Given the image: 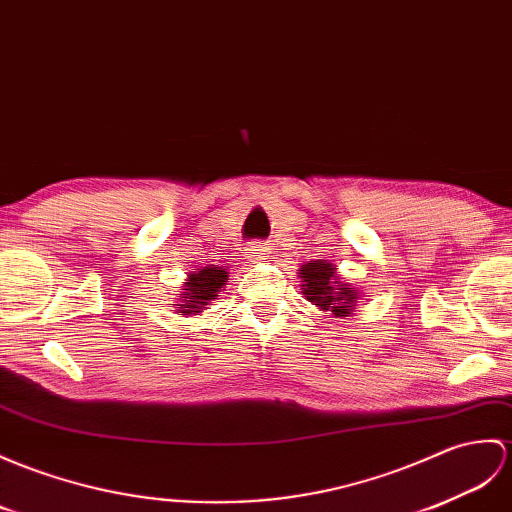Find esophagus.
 I'll use <instances>...</instances> for the list:
<instances>
[{"label": "esophagus", "mask_w": 512, "mask_h": 512, "mask_svg": "<svg viewBox=\"0 0 512 512\" xmlns=\"http://www.w3.org/2000/svg\"><path fill=\"white\" fill-rule=\"evenodd\" d=\"M268 251H270V248L266 244L255 242V244H248L246 246V257L251 259V261H259V259H266L268 257Z\"/></svg>", "instance_id": "34e87169"}]
</instances>
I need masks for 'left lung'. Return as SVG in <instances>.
Returning <instances> with one entry per match:
<instances>
[{
  "instance_id": "obj_1",
  "label": "left lung",
  "mask_w": 512,
  "mask_h": 512,
  "mask_svg": "<svg viewBox=\"0 0 512 512\" xmlns=\"http://www.w3.org/2000/svg\"><path fill=\"white\" fill-rule=\"evenodd\" d=\"M299 277L303 279V294L318 310L334 312V316H347L353 312L358 292L347 283L336 281V268L327 261H312L301 266Z\"/></svg>"
}]
</instances>
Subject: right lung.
<instances>
[{
  "label": "right lung",
  "mask_w": 512,
  "mask_h": 512,
  "mask_svg": "<svg viewBox=\"0 0 512 512\" xmlns=\"http://www.w3.org/2000/svg\"><path fill=\"white\" fill-rule=\"evenodd\" d=\"M222 285H227V270H222L218 266L202 268L194 272V275H189L178 314L189 316L202 312L209 305V301L216 299Z\"/></svg>",
  "instance_id": "right-lung-1"
}]
</instances>
